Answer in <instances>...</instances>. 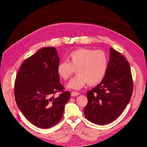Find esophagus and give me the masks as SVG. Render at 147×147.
Here are the masks:
<instances>
[{
  "label": "esophagus",
  "mask_w": 147,
  "mask_h": 147,
  "mask_svg": "<svg viewBox=\"0 0 147 147\" xmlns=\"http://www.w3.org/2000/svg\"><path fill=\"white\" fill-rule=\"evenodd\" d=\"M79 92H77V91H72V93H71V96H77L78 95H79Z\"/></svg>",
  "instance_id": "obj_1"
}]
</instances>
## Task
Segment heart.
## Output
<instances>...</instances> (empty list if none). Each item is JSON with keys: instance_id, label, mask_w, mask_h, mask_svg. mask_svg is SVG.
I'll return each instance as SVG.
<instances>
[{"instance_id": "obj_1", "label": "heart", "mask_w": 147, "mask_h": 147, "mask_svg": "<svg viewBox=\"0 0 147 147\" xmlns=\"http://www.w3.org/2000/svg\"><path fill=\"white\" fill-rule=\"evenodd\" d=\"M67 61H62L57 66V73L63 80L69 79L75 69L77 75L70 80L67 87L80 90L86 84L96 85L104 78L108 68L109 59L101 50L80 48L71 52Z\"/></svg>"}]
</instances>
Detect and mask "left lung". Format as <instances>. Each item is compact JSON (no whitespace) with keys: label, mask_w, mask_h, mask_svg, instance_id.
<instances>
[{"label":"left lung","mask_w":147,"mask_h":147,"mask_svg":"<svg viewBox=\"0 0 147 147\" xmlns=\"http://www.w3.org/2000/svg\"><path fill=\"white\" fill-rule=\"evenodd\" d=\"M108 68L102 82L86 92L84 110L89 121L98 124L112 123L126 107L133 92L130 65L121 53L110 48Z\"/></svg>","instance_id":"obj_1"}]
</instances>
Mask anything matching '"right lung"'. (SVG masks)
Segmentation results:
<instances>
[{"mask_svg": "<svg viewBox=\"0 0 147 147\" xmlns=\"http://www.w3.org/2000/svg\"><path fill=\"white\" fill-rule=\"evenodd\" d=\"M59 58L55 47H45L26 59L16 74L14 94L21 112L35 126L47 129L59 123L70 92L59 82ZM61 92L58 97L54 96Z\"/></svg>", "mask_w": 147, "mask_h": 147, "instance_id": "add662e5", "label": "right lung"}]
</instances>
